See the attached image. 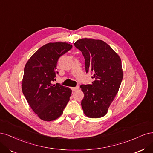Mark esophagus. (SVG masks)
<instances>
[{
  "instance_id": "esophagus-1",
  "label": "esophagus",
  "mask_w": 153,
  "mask_h": 153,
  "mask_svg": "<svg viewBox=\"0 0 153 153\" xmlns=\"http://www.w3.org/2000/svg\"><path fill=\"white\" fill-rule=\"evenodd\" d=\"M79 86H76V87H73V88H72V91H77V90H79Z\"/></svg>"
}]
</instances>
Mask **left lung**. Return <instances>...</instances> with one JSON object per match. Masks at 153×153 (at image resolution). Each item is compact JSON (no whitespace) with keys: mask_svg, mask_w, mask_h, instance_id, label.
Listing matches in <instances>:
<instances>
[{"mask_svg":"<svg viewBox=\"0 0 153 153\" xmlns=\"http://www.w3.org/2000/svg\"><path fill=\"white\" fill-rule=\"evenodd\" d=\"M74 44L85 57L86 72H90L95 79L91 85L80 86L85 94L81 101L83 112L91 118L104 116L123 79L121 59L102 40L85 38Z\"/></svg>","mask_w":153,"mask_h":153,"instance_id":"1","label":"left lung"}]
</instances>
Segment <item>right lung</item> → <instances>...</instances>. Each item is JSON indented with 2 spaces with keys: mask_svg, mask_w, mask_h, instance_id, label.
I'll list each match as a JSON object with an SVG mask.
<instances>
[{
  "mask_svg": "<svg viewBox=\"0 0 153 153\" xmlns=\"http://www.w3.org/2000/svg\"><path fill=\"white\" fill-rule=\"evenodd\" d=\"M72 48L67 42L46 44L33 54L25 67L23 93L33 112L44 121L60 117L70 100V88L52 82L58 74V59Z\"/></svg>",
  "mask_w": 153,
  "mask_h": 153,
  "instance_id": "obj_1",
  "label": "right lung"
}]
</instances>
